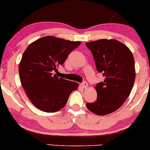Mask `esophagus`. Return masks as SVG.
<instances>
[{
  "label": "esophagus",
  "instance_id": "34e87169",
  "mask_svg": "<svg viewBox=\"0 0 150 150\" xmlns=\"http://www.w3.org/2000/svg\"><path fill=\"white\" fill-rule=\"evenodd\" d=\"M80 86L83 89H85V88H87V86H88V84H87L86 82H82V84H80Z\"/></svg>",
  "mask_w": 150,
  "mask_h": 150
}]
</instances>
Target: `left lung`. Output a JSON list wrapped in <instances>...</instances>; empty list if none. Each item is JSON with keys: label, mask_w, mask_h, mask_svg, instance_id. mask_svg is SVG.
I'll return each mask as SVG.
<instances>
[{"label": "left lung", "mask_w": 150, "mask_h": 150, "mask_svg": "<svg viewBox=\"0 0 150 150\" xmlns=\"http://www.w3.org/2000/svg\"><path fill=\"white\" fill-rule=\"evenodd\" d=\"M85 45L92 51L98 72L105 77L95 87L97 99L86 106L99 116L109 114L121 107L131 92L135 79L133 56L116 39H99Z\"/></svg>", "instance_id": "8db88e82"}]
</instances>
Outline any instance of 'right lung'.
Instances as JSON below:
<instances>
[{
  "instance_id": "add662e5",
  "label": "right lung",
  "mask_w": 150,
  "mask_h": 150,
  "mask_svg": "<svg viewBox=\"0 0 150 150\" xmlns=\"http://www.w3.org/2000/svg\"><path fill=\"white\" fill-rule=\"evenodd\" d=\"M81 44L54 37L46 36L27 46L19 65L21 85L32 104L44 112L52 113L63 108L70 94L77 90L75 82L59 77V65L68 54Z\"/></svg>"
}]
</instances>
